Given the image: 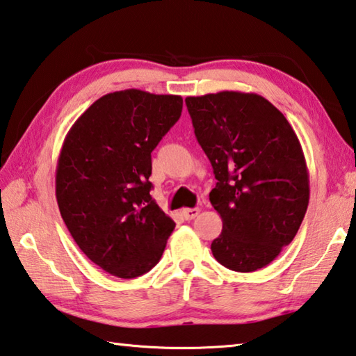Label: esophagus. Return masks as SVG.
I'll list each match as a JSON object with an SVG mask.
<instances>
[{
  "mask_svg": "<svg viewBox=\"0 0 356 356\" xmlns=\"http://www.w3.org/2000/svg\"><path fill=\"white\" fill-rule=\"evenodd\" d=\"M199 209H184L182 210V215L186 219V221H190V219H195L199 215Z\"/></svg>",
  "mask_w": 356,
  "mask_h": 356,
  "instance_id": "esophagus-1",
  "label": "esophagus"
}]
</instances>
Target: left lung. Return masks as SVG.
Returning a JSON list of instances; mask_svg holds the SVG:
<instances>
[{"label":"left lung","instance_id":"left-lung-1","mask_svg":"<svg viewBox=\"0 0 356 356\" xmlns=\"http://www.w3.org/2000/svg\"><path fill=\"white\" fill-rule=\"evenodd\" d=\"M185 104L218 180L210 202L222 232L211 243L213 257L236 273L268 266L294 240L309 200L294 129L257 93L188 96Z\"/></svg>","mask_w":356,"mask_h":356}]
</instances>
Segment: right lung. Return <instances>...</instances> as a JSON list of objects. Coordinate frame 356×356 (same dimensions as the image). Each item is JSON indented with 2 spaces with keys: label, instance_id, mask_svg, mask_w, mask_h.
Listing matches in <instances>:
<instances>
[{
  "label": "right lung",
  "instance_id": "add662e5",
  "mask_svg": "<svg viewBox=\"0 0 356 356\" xmlns=\"http://www.w3.org/2000/svg\"><path fill=\"white\" fill-rule=\"evenodd\" d=\"M182 96L129 88L95 101L67 134L56 197L71 236L106 273L135 279L159 263L176 222L151 196V152Z\"/></svg>",
  "mask_w": 356,
  "mask_h": 356
}]
</instances>
